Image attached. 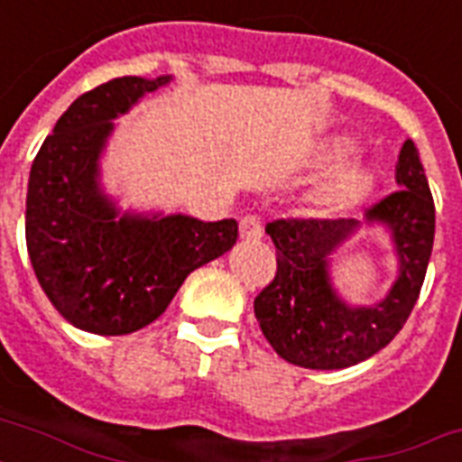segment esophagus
Listing matches in <instances>:
<instances>
[{
  "mask_svg": "<svg viewBox=\"0 0 462 462\" xmlns=\"http://www.w3.org/2000/svg\"><path fill=\"white\" fill-rule=\"evenodd\" d=\"M261 235H263V227H261V220L256 216H245L239 220V237L245 242H259Z\"/></svg>",
  "mask_w": 462,
  "mask_h": 462,
  "instance_id": "esophagus-1",
  "label": "esophagus"
}]
</instances>
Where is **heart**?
<instances>
[{
	"label": "heart",
	"instance_id": "1",
	"mask_svg": "<svg viewBox=\"0 0 462 462\" xmlns=\"http://www.w3.org/2000/svg\"><path fill=\"white\" fill-rule=\"evenodd\" d=\"M347 153L345 143H336V146L326 148L323 160L333 162V160L343 158ZM374 189V172L372 167L359 165V162H350L343 165L337 172H333L328 180L323 181L321 187L311 194V206L316 213L330 216V213H340L345 208H352L355 203H359L369 191Z\"/></svg>",
	"mask_w": 462,
	"mask_h": 462
}]
</instances>
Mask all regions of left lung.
I'll return each mask as SVG.
<instances>
[{
  "mask_svg": "<svg viewBox=\"0 0 462 462\" xmlns=\"http://www.w3.org/2000/svg\"><path fill=\"white\" fill-rule=\"evenodd\" d=\"M398 191L366 210L393 239L398 278L388 295L355 307L330 282V256L359 230L355 217H281L266 225L275 245V278L254 300V314L273 350L304 369H345L386 347L408 321L434 246V199L412 141L395 165Z\"/></svg>",
  "mask_w": 462,
  "mask_h": 462,
  "instance_id": "1",
  "label": "left lung"
}]
</instances>
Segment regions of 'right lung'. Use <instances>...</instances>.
<instances>
[{
    "label": "right lung",
    "instance_id": "right-lung-1",
    "mask_svg": "<svg viewBox=\"0 0 462 462\" xmlns=\"http://www.w3.org/2000/svg\"><path fill=\"white\" fill-rule=\"evenodd\" d=\"M172 76H122L83 93L32 160L25 245L47 300L71 326L126 336L153 323L187 275L230 252L237 223L119 213L100 187L115 122Z\"/></svg>",
    "mask_w": 462,
    "mask_h": 462
}]
</instances>
